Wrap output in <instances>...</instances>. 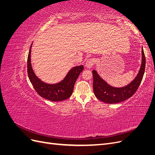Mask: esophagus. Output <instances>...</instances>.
<instances>
[{"mask_svg":"<svg viewBox=\"0 0 155 155\" xmlns=\"http://www.w3.org/2000/svg\"><path fill=\"white\" fill-rule=\"evenodd\" d=\"M94 63H95V59L94 58H91V59H88V61L85 64V66L87 68H91L93 67V65H94Z\"/></svg>","mask_w":155,"mask_h":155,"instance_id":"esophagus-1","label":"esophagus"}]
</instances>
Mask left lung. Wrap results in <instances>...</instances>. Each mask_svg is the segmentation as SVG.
<instances>
[{
	"instance_id": "obj_1",
	"label": "left lung",
	"mask_w": 155,
	"mask_h": 155,
	"mask_svg": "<svg viewBox=\"0 0 155 155\" xmlns=\"http://www.w3.org/2000/svg\"><path fill=\"white\" fill-rule=\"evenodd\" d=\"M142 64L138 75L129 85L116 88L109 85L103 79L95 70H92L93 89L96 97L107 104H117L129 99L137 91L142 82L145 68V57L142 48Z\"/></svg>"
}]
</instances>
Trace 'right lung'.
<instances>
[{
	"mask_svg": "<svg viewBox=\"0 0 155 155\" xmlns=\"http://www.w3.org/2000/svg\"><path fill=\"white\" fill-rule=\"evenodd\" d=\"M31 45L28 55L27 71L30 81L35 91L40 96L51 101H61L68 99L73 92L76 81L83 70V65L72 68L61 82L55 84H47L37 78L32 69L30 59Z\"/></svg>",
	"mask_w": 155,
	"mask_h": 155,
	"instance_id": "add662e5",
	"label": "right lung"
}]
</instances>
